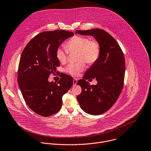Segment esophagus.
<instances>
[{"label": "esophagus", "instance_id": "1", "mask_svg": "<svg viewBox=\"0 0 151 151\" xmlns=\"http://www.w3.org/2000/svg\"><path fill=\"white\" fill-rule=\"evenodd\" d=\"M77 82H78V79L76 78H74L73 79V85H76V83H77Z\"/></svg>", "mask_w": 151, "mask_h": 151}]
</instances>
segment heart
<instances>
[{"instance_id": "obj_1", "label": "heart", "mask_w": 151, "mask_h": 151, "mask_svg": "<svg viewBox=\"0 0 151 151\" xmlns=\"http://www.w3.org/2000/svg\"><path fill=\"white\" fill-rule=\"evenodd\" d=\"M66 49L59 47L56 51V58L61 63L67 62L68 54L77 53L76 60L77 63L68 65L65 70L68 73L77 76L85 68V62L89 64L95 63L101 55V47L95 39L82 36H74L65 44Z\"/></svg>"}]
</instances>
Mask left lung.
Returning <instances> with one entry per match:
<instances>
[{
    "mask_svg": "<svg viewBox=\"0 0 151 151\" xmlns=\"http://www.w3.org/2000/svg\"><path fill=\"white\" fill-rule=\"evenodd\" d=\"M76 33L92 36L100 45L98 60L77 83L82 88L77 99L86 113L101 115L116 102L123 89L125 72L124 53L116 40L103 29L76 30ZM91 78L97 81L96 86H91L86 81Z\"/></svg>",
    "mask_w": 151,
    "mask_h": 151,
    "instance_id": "8db88e82",
    "label": "left lung"
}]
</instances>
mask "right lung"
Segmentation results:
<instances>
[{"instance_id":"right-lung-1","label":"right lung","mask_w":151,"mask_h":151,"mask_svg":"<svg viewBox=\"0 0 151 151\" xmlns=\"http://www.w3.org/2000/svg\"><path fill=\"white\" fill-rule=\"evenodd\" d=\"M72 32L64 30L43 32L30 40L24 47L19 63L17 82L24 101L36 114L47 117L57 113L62 96L73 85V78L60 74L57 82L48 81L60 63L56 51Z\"/></svg>"}]
</instances>
